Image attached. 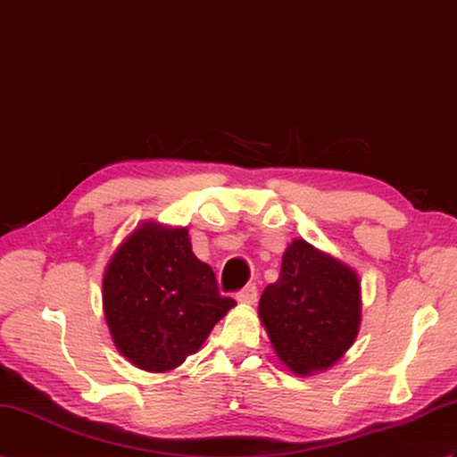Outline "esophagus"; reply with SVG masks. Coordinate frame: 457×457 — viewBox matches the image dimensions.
<instances>
[{"label": "esophagus", "mask_w": 457, "mask_h": 457, "mask_svg": "<svg viewBox=\"0 0 457 457\" xmlns=\"http://www.w3.org/2000/svg\"><path fill=\"white\" fill-rule=\"evenodd\" d=\"M257 295H259L257 286L249 284V286H245V288L239 290V292L236 294V300L241 302V303H254V302H257Z\"/></svg>", "instance_id": "obj_1"}]
</instances>
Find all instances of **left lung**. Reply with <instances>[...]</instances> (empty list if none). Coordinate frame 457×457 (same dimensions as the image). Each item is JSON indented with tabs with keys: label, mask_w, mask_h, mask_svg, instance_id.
I'll list each match as a JSON object with an SVG mask.
<instances>
[{
	"label": "left lung",
	"mask_w": 457,
	"mask_h": 457,
	"mask_svg": "<svg viewBox=\"0 0 457 457\" xmlns=\"http://www.w3.org/2000/svg\"><path fill=\"white\" fill-rule=\"evenodd\" d=\"M360 302L353 269L295 239L284 253L278 280L261 295L259 317L282 362L310 376L333 366L354 343Z\"/></svg>",
	"instance_id": "1"
}]
</instances>
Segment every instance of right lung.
<instances>
[{
	"label": "right lung",
	"mask_w": 457,
	"mask_h": 457,
	"mask_svg": "<svg viewBox=\"0 0 457 457\" xmlns=\"http://www.w3.org/2000/svg\"><path fill=\"white\" fill-rule=\"evenodd\" d=\"M236 305L200 262L187 228H137L103 278V307L116 348L137 368L167 372L203 346Z\"/></svg>",
	"instance_id": "1"
}]
</instances>
